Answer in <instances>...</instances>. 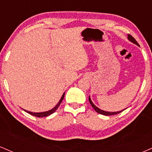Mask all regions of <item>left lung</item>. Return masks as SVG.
Returning <instances> with one entry per match:
<instances>
[{
	"label": "left lung",
	"instance_id": "obj_1",
	"mask_svg": "<svg viewBox=\"0 0 152 152\" xmlns=\"http://www.w3.org/2000/svg\"><path fill=\"white\" fill-rule=\"evenodd\" d=\"M128 39L129 40V41H131V42H132V43H135V44H137V46H139V43H137V41H136V40H135V38H134L133 37V36H131L130 34H128ZM88 101H89V102H90L91 105L92 107L94 108V109L95 110V111H96L97 113H99V114H100L105 115V116H111V115L118 114H119V113L122 112V111H123L124 110H124H121V111H116V112H109V111H104V110H102V109H99L98 107H96V106L95 105H94V104H93V102H91V100L90 96L88 97Z\"/></svg>",
	"mask_w": 152,
	"mask_h": 152
}]
</instances>
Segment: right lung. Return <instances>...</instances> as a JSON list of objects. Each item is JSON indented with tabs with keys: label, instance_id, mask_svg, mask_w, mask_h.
<instances>
[{
	"label": "right lung",
	"instance_id": "obj_1",
	"mask_svg": "<svg viewBox=\"0 0 152 152\" xmlns=\"http://www.w3.org/2000/svg\"><path fill=\"white\" fill-rule=\"evenodd\" d=\"M64 94H65V93H64V94H63V96H61V98L60 101H59V102L57 104V105L55 106V107L53 108L51 110H49V111H44V112H40V113H35V112H31V111H26V110H24V111H26L27 113H28V114H30L31 115H33V116H36V117H45V116H49V115L52 114L53 113L55 112L56 111V109H58V106H60L61 103L62 102L63 99H64Z\"/></svg>",
	"mask_w": 152,
	"mask_h": 152
}]
</instances>
